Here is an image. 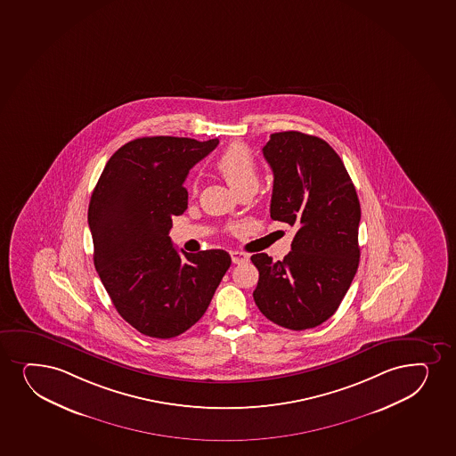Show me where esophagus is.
<instances>
[{
	"instance_id": "obj_1",
	"label": "esophagus",
	"mask_w": 456,
	"mask_h": 456,
	"mask_svg": "<svg viewBox=\"0 0 456 456\" xmlns=\"http://www.w3.org/2000/svg\"><path fill=\"white\" fill-rule=\"evenodd\" d=\"M232 261L233 264H241L248 261V256H247L246 253L242 252H232L231 253Z\"/></svg>"
}]
</instances>
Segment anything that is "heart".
<instances>
[{"label": "heart", "mask_w": 456, "mask_h": 456, "mask_svg": "<svg viewBox=\"0 0 456 456\" xmlns=\"http://www.w3.org/2000/svg\"><path fill=\"white\" fill-rule=\"evenodd\" d=\"M216 171L220 172L225 182L236 193L255 189L259 186V172L256 160L246 145L233 143L218 157ZM191 191L197 192V183H191Z\"/></svg>", "instance_id": "heart-1"}]
</instances>
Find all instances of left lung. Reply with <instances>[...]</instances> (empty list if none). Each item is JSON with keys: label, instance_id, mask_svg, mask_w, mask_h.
Masks as SVG:
<instances>
[{"label": "left lung", "instance_id": "1", "mask_svg": "<svg viewBox=\"0 0 456 456\" xmlns=\"http://www.w3.org/2000/svg\"><path fill=\"white\" fill-rule=\"evenodd\" d=\"M263 154L273 171L272 220L296 225L291 252L274 263L253 255V299L268 321L302 331L328 321L360 261V203L338 152L299 131L270 135Z\"/></svg>", "mask_w": 456, "mask_h": 456}]
</instances>
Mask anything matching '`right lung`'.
<instances>
[{"label": "right lung", "instance_id": "right-lung-1", "mask_svg": "<svg viewBox=\"0 0 456 456\" xmlns=\"http://www.w3.org/2000/svg\"><path fill=\"white\" fill-rule=\"evenodd\" d=\"M218 139L142 137L118 148L88 206L94 267L118 314L137 331L171 338L203 317L231 267L224 250L172 246V216L188 209L183 183Z\"/></svg>", "mask_w": 456, "mask_h": 456}]
</instances>
